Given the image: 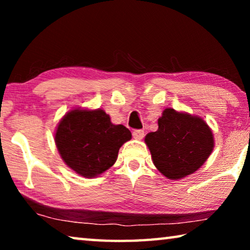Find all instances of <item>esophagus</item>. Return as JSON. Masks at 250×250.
Wrapping results in <instances>:
<instances>
[{"label": "esophagus", "mask_w": 250, "mask_h": 250, "mask_svg": "<svg viewBox=\"0 0 250 250\" xmlns=\"http://www.w3.org/2000/svg\"><path fill=\"white\" fill-rule=\"evenodd\" d=\"M132 135L134 139H137V140H141L145 137V131L143 130H134L132 132Z\"/></svg>", "instance_id": "1"}]
</instances>
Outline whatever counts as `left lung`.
I'll use <instances>...</instances> for the list:
<instances>
[{
	"label": "left lung",
	"mask_w": 250,
	"mask_h": 250,
	"mask_svg": "<svg viewBox=\"0 0 250 250\" xmlns=\"http://www.w3.org/2000/svg\"><path fill=\"white\" fill-rule=\"evenodd\" d=\"M158 124L159 129L147 133L145 141L154 166L167 179H183L208 159L214 138L202 118L167 108Z\"/></svg>",
	"instance_id": "obj_1"
}]
</instances>
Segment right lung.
Listing matches in <instances>:
<instances>
[{
    "instance_id": "right-lung-1",
    "label": "right lung",
    "mask_w": 250,
    "mask_h": 250,
    "mask_svg": "<svg viewBox=\"0 0 250 250\" xmlns=\"http://www.w3.org/2000/svg\"><path fill=\"white\" fill-rule=\"evenodd\" d=\"M131 139L122 125H113L104 110H71L58 124L55 142L71 170L84 177L98 176L112 167L118 152Z\"/></svg>"
}]
</instances>
